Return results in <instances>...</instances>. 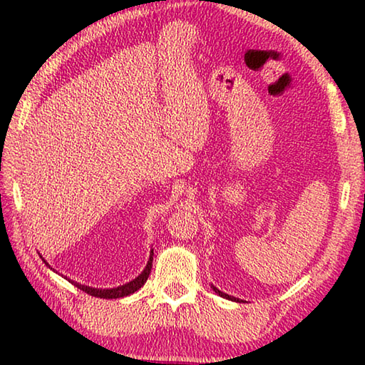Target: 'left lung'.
<instances>
[{
	"instance_id": "8db88e82",
	"label": "left lung",
	"mask_w": 365,
	"mask_h": 365,
	"mask_svg": "<svg viewBox=\"0 0 365 365\" xmlns=\"http://www.w3.org/2000/svg\"><path fill=\"white\" fill-rule=\"evenodd\" d=\"M212 289H214V292L215 294H218L220 297H223V298H227V300H231V302H240V298H236V297H231V295H228V294H225V292H222V290H218L217 287H214L212 286Z\"/></svg>"
}]
</instances>
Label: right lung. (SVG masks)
I'll return each mask as SVG.
<instances>
[{
	"label": "right lung",
	"instance_id": "add662e5",
	"mask_svg": "<svg viewBox=\"0 0 365 365\" xmlns=\"http://www.w3.org/2000/svg\"><path fill=\"white\" fill-rule=\"evenodd\" d=\"M39 257H41V255H39ZM41 258H43V257H41ZM43 262L49 267V263L46 262L44 258H43ZM151 264H153V249H151V252H150L148 263H147V267L143 268L142 273L138 274V276L135 277V279L129 281L128 284H123V286H118V287H113V289H96V287L84 286V284H79V282L71 281V279H68V282H71L73 286H76L79 290H83V292L89 294V295H92V297H97V298H108V300H111V298H123V297H128V295H130V294L137 292V290L140 289L145 282H147L148 276H150V271H151ZM49 268H51V267H49ZM51 269H54V268H51ZM56 273H57V271H56ZM63 277H65V279H67V276H63Z\"/></svg>",
	"mask_w": 365,
	"mask_h": 365
}]
</instances>
